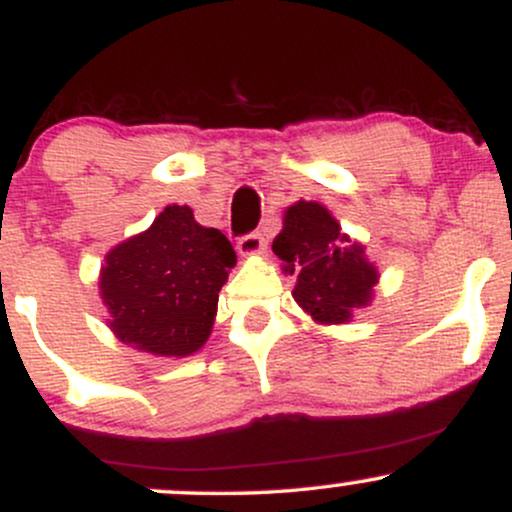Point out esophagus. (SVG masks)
Returning a JSON list of instances; mask_svg holds the SVG:
<instances>
[{
    "instance_id": "34e87169",
    "label": "esophagus",
    "mask_w": 512,
    "mask_h": 512,
    "mask_svg": "<svg viewBox=\"0 0 512 512\" xmlns=\"http://www.w3.org/2000/svg\"><path fill=\"white\" fill-rule=\"evenodd\" d=\"M238 252L243 257L262 255V252H264V238L260 236V233H248V236H243L238 240Z\"/></svg>"
}]
</instances>
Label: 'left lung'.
<instances>
[{
  "label": "left lung",
  "mask_w": 512,
  "mask_h": 512,
  "mask_svg": "<svg viewBox=\"0 0 512 512\" xmlns=\"http://www.w3.org/2000/svg\"><path fill=\"white\" fill-rule=\"evenodd\" d=\"M272 250L284 272H298L293 298L320 325H344L373 301L378 267L358 240L342 233L325 204L298 199L286 207Z\"/></svg>",
  "instance_id": "1"
}]
</instances>
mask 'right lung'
<instances>
[{
    "mask_svg": "<svg viewBox=\"0 0 512 512\" xmlns=\"http://www.w3.org/2000/svg\"><path fill=\"white\" fill-rule=\"evenodd\" d=\"M233 267L236 252L219 228L199 226L187 204H168L105 255L98 291L108 327L144 354L192 356L209 339Z\"/></svg>",
    "mask_w": 512,
    "mask_h": 512,
    "instance_id": "right-lung-1",
    "label": "right lung"
}]
</instances>
